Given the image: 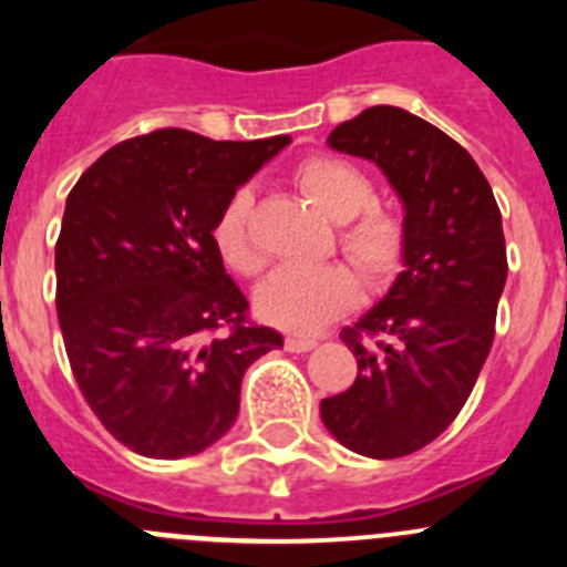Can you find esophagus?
<instances>
[{
    "label": "esophagus",
    "instance_id": "34e87169",
    "mask_svg": "<svg viewBox=\"0 0 567 567\" xmlns=\"http://www.w3.org/2000/svg\"><path fill=\"white\" fill-rule=\"evenodd\" d=\"M284 346H287V352H309V349L318 346V340L300 338V334H289V338L284 340Z\"/></svg>",
    "mask_w": 567,
    "mask_h": 567
}]
</instances>
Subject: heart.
<instances>
[{
    "mask_svg": "<svg viewBox=\"0 0 567 567\" xmlns=\"http://www.w3.org/2000/svg\"><path fill=\"white\" fill-rule=\"evenodd\" d=\"M292 182L309 202L338 224V247L369 289L389 287L405 264L409 227L392 207L374 204L372 178L338 155L300 162ZM252 193L235 189L213 221V244L233 272L258 275L264 255L249 235ZM358 298V280L340 264H289L269 275L255 292L260 318L289 332H318Z\"/></svg>",
    "mask_w": 567,
    "mask_h": 567,
    "instance_id": "b5f03b06",
    "label": "heart"
}]
</instances>
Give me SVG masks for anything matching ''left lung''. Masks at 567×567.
I'll list each match as a JSON object with an SVG mask.
<instances>
[{"label": "left lung", "instance_id": "left-lung-1", "mask_svg": "<svg viewBox=\"0 0 567 567\" xmlns=\"http://www.w3.org/2000/svg\"><path fill=\"white\" fill-rule=\"evenodd\" d=\"M329 147L383 169L409 252L385 298L340 332L358 378L320 400V417L349 452L405 457L452 425L488 358L508 275L503 218L468 150L409 110H363Z\"/></svg>", "mask_w": 567, "mask_h": 567}]
</instances>
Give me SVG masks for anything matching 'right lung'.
Here are the masks:
<instances>
[{
  "label": "right lung",
  "instance_id": "obj_1",
  "mask_svg": "<svg viewBox=\"0 0 567 567\" xmlns=\"http://www.w3.org/2000/svg\"><path fill=\"white\" fill-rule=\"evenodd\" d=\"M292 142H213L167 127L115 144L70 189L56 312L70 369L102 425L155 460L233 429L249 363L280 349L213 244L229 195Z\"/></svg>",
  "mask_w": 567,
  "mask_h": 567
}]
</instances>
